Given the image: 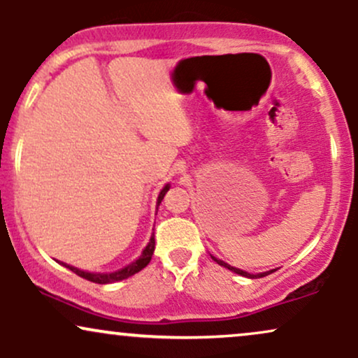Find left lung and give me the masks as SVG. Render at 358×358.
<instances>
[{
	"label": "left lung",
	"instance_id": "1",
	"mask_svg": "<svg viewBox=\"0 0 358 358\" xmlns=\"http://www.w3.org/2000/svg\"><path fill=\"white\" fill-rule=\"evenodd\" d=\"M210 257L213 259V261H215V262H217V264L224 266V268H227L229 271H232V273L239 274V276H244V278H250V279H256V278H264V276H268V274H271V273H274V269H271V271H266V273H257V274H250V273H248V271H242V269H239V268H234V266H231V264H227V262L220 261V259H217L215 256H212V254H210Z\"/></svg>",
	"mask_w": 358,
	"mask_h": 358
}]
</instances>
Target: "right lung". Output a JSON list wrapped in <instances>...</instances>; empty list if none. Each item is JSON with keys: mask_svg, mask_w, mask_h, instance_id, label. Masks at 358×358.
<instances>
[{"mask_svg": "<svg viewBox=\"0 0 358 358\" xmlns=\"http://www.w3.org/2000/svg\"><path fill=\"white\" fill-rule=\"evenodd\" d=\"M170 190V183H166L165 187L162 188V192L158 193V199H156V210H158L159 203H162L163 196L166 195V192ZM153 252H155V232L151 234L150 237V242L146 244V248L143 249L141 256H139L136 261L129 262V264L124 266V268L117 269V271H113V273H90V271H84V269H79L76 268V266H71V264H65V262H60L62 266H65L67 269H71L72 273H76L77 276L87 279V281H92V282H97V285H110V282H117V281H122V279H127L129 276H133V274L139 273L141 269H145L148 264H150L151 257H153Z\"/></svg>", "mask_w": 358, "mask_h": 358, "instance_id": "add662e5", "label": "right lung"}]
</instances>
